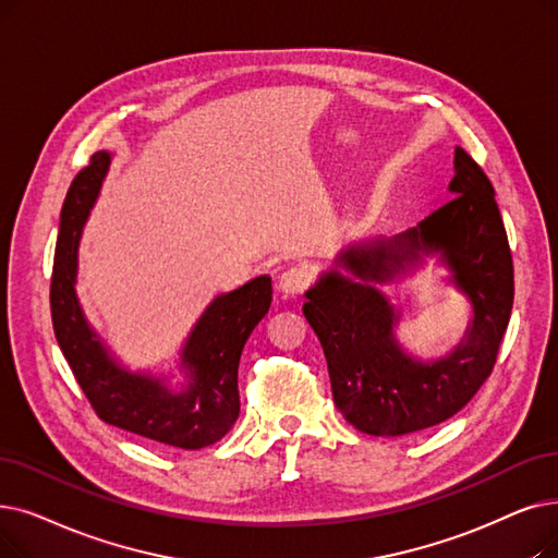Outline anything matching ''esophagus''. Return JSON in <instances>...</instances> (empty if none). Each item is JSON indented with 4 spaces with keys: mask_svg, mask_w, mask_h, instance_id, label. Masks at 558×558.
Listing matches in <instances>:
<instances>
[{
    "mask_svg": "<svg viewBox=\"0 0 558 558\" xmlns=\"http://www.w3.org/2000/svg\"><path fill=\"white\" fill-rule=\"evenodd\" d=\"M310 280H312V274L307 269H303V266H292V269L280 274L278 284L284 294H303Z\"/></svg>",
    "mask_w": 558,
    "mask_h": 558,
    "instance_id": "obj_1",
    "label": "esophagus"
}]
</instances>
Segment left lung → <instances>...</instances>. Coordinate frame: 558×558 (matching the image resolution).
Here are the masks:
<instances>
[{
  "label": "left lung",
  "mask_w": 558,
  "mask_h": 558,
  "mask_svg": "<svg viewBox=\"0 0 558 558\" xmlns=\"http://www.w3.org/2000/svg\"><path fill=\"white\" fill-rule=\"evenodd\" d=\"M449 191L453 196L420 228L339 253L337 262L362 282L330 271L305 294L303 314L324 347L335 405L362 433L403 435L453 417L497 362L513 310V257L495 189L463 148H456ZM420 252L441 253L475 310L464 342L435 363L400 351L396 315L368 284L389 279Z\"/></svg>",
  "instance_id": "left-lung-1"
}]
</instances>
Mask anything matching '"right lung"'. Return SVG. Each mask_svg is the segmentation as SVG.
<instances>
[{"label": "right lung", "instance_id": "right-lung-1", "mask_svg": "<svg viewBox=\"0 0 558 558\" xmlns=\"http://www.w3.org/2000/svg\"><path fill=\"white\" fill-rule=\"evenodd\" d=\"M109 161L107 153H95L72 180L61 209L50 282L57 342L102 422L175 449H201L221 440L239 417V357L248 335L269 312L271 278L259 276L211 301L182 351V367L189 374L182 390L118 367L88 328L75 296L82 226L98 198Z\"/></svg>", "mask_w": 558, "mask_h": 558}]
</instances>
